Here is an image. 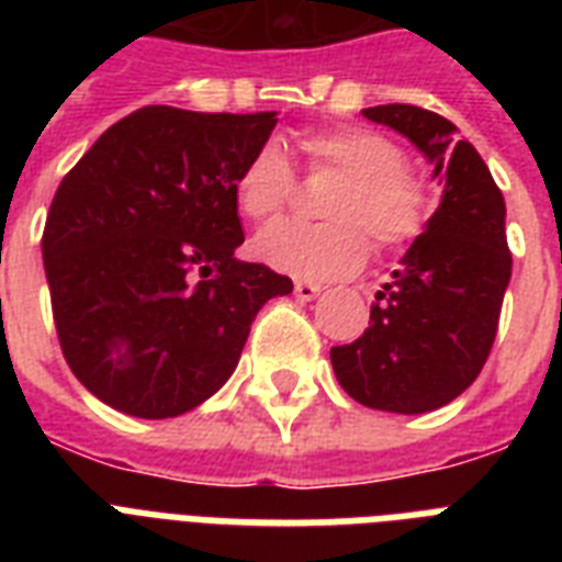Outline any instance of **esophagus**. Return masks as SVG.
<instances>
[{"mask_svg":"<svg viewBox=\"0 0 562 562\" xmlns=\"http://www.w3.org/2000/svg\"><path fill=\"white\" fill-rule=\"evenodd\" d=\"M294 294H297V300H315L317 294H321V285H317V282L300 280L294 282Z\"/></svg>","mask_w":562,"mask_h":562,"instance_id":"esophagus-1","label":"esophagus"}]
</instances>
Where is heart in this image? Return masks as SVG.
Returning <instances> with one entry per match:
<instances>
[{"instance_id":"b5f03b06","label":"heart","mask_w":562,"mask_h":562,"mask_svg":"<svg viewBox=\"0 0 562 562\" xmlns=\"http://www.w3.org/2000/svg\"><path fill=\"white\" fill-rule=\"evenodd\" d=\"M312 169L341 175L324 206L329 221H282L254 238V254L268 268L297 280L350 277L368 259V238L375 250H400L426 229L431 192L417 171L405 166L402 148L373 127L341 125L303 136ZM294 192L280 143H262L236 178V206L250 221L277 218Z\"/></svg>"}]
</instances>
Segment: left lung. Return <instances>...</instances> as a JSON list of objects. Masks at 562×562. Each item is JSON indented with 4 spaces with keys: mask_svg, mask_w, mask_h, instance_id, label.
<instances>
[{
    "mask_svg": "<svg viewBox=\"0 0 562 562\" xmlns=\"http://www.w3.org/2000/svg\"><path fill=\"white\" fill-rule=\"evenodd\" d=\"M408 136L443 183L440 206L414 238L391 282L375 291L361 338L329 359L352 400L391 414H426L461 396L496 341L510 282L505 198L449 119L414 104L361 110Z\"/></svg>",
    "mask_w": 562,
    "mask_h": 562,
    "instance_id": "8db88e82",
    "label": "left lung"
}]
</instances>
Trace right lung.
<instances>
[{
  "mask_svg": "<svg viewBox=\"0 0 562 562\" xmlns=\"http://www.w3.org/2000/svg\"><path fill=\"white\" fill-rule=\"evenodd\" d=\"M277 113L151 104L95 139L60 180L43 229L66 364L104 405L143 419L198 408L227 382L256 312L291 294L241 262L236 178Z\"/></svg>",
  "mask_w": 562,
  "mask_h": 562,
  "instance_id": "add662e5",
  "label": "right lung"
}]
</instances>
